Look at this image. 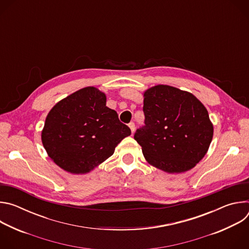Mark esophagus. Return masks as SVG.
I'll use <instances>...</instances> for the list:
<instances>
[{"mask_svg":"<svg viewBox=\"0 0 249 249\" xmlns=\"http://www.w3.org/2000/svg\"><path fill=\"white\" fill-rule=\"evenodd\" d=\"M129 127H130V129H131V132L134 133V131H135V123H134V122H130V123H129Z\"/></svg>","mask_w":249,"mask_h":249,"instance_id":"1","label":"esophagus"}]
</instances>
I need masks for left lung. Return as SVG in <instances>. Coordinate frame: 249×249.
Listing matches in <instances>:
<instances>
[{
  "instance_id": "left-lung-1",
  "label": "left lung",
  "mask_w": 249,
  "mask_h": 249,
  "mask_svg": "<svg viewBox=\"0 0 249 249\" xmlns=\"http://www.w3.org/2000/svg\"><path fill=\"white\" fill-rule=\"evenodd\" d=\"M145 126L134 139L147 161L168 173L193 168L206 155L214 128L202 102L188 91L155 86L144 92Z\"/></svg>"
}]
</instances>
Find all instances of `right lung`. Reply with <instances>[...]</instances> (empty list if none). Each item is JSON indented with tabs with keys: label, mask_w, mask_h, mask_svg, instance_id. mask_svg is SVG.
I'll return each mask as SVG.
<instances>
[{
	"label": "right lung",
	"mask_w": 249,
	"mask_h": 249,
	"mask_svg": "<svg viewBox=\"0 0 249 249\" xmlns=\"http://www.w3.org/2000/svg\"><path fill=\"white\" fill-rule=\"evenodd\" d=\"M131 135L106 96L93 87L60 100L49 111L41 140L49 158L64 170L88 173L111 157L116 146Z\"/></svg>",
	"instance_id": "1"
}]
</instances>
